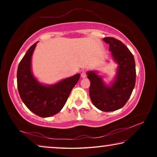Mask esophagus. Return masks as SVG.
Wrapping results in <instances>:
<instances>
[{
	"label": "esophagus",
	"mask_w": 157,
	"mask_h": 157,
	"mask_svg": "<svg viewBox=\"0 0 157 157\" xmlns=\"http://www.w3.org/2000/svg\"><path fill=\"white\" fill-rule=\"evenodd\" d=\"M81 77H82V78H86V71H82V73L81 74Z\"/></svg>",
	"instance_id": "esophagus-1"
}]
</instances>
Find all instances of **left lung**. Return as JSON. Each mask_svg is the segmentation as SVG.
I'll use <instances>...</instances> for the list:
<instances>
[{
	"mask_svg": "<svg viewBox=\"0 0 157 157\" xmlns=\"http://www.w3.org/2000/svg\"><path fill=\"white\" fill-rule=\"evenodd\" d=\"M109 44L113 62L117 63L116 75L107 84L96 70L87 71L91 82L89 95L95 107L102 111H113L126 104L136 83V64L132 53L123 42L113 37L103 39Z\"/></svg>",
	"mask_w": 157,
	"mask_h": 157,
	"instance_id": "8db88e82",
	"label": "left lung"
}]
</instances>
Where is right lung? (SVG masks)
Masks as SVG:
<instances>
[{
    "label": "right lung",
    "instance_id": "add662e5",
    "mask_svg": "<svg viewBox=\"0 0 157 157\" xmlns=\"http://www.w3.org/2000/svg\"><path fill=\"white\" fill-rule=\"evenodd\" d=\"M37 43L28 50L18 64L17 86L26 107L36 115L48 118L62 110L73 88L78 83L80 74H75L52 84L39 82L32 70V57Z\"/></svg>",
    "mask_w": 157,
    "mask_h": 157
}]
</instances>
